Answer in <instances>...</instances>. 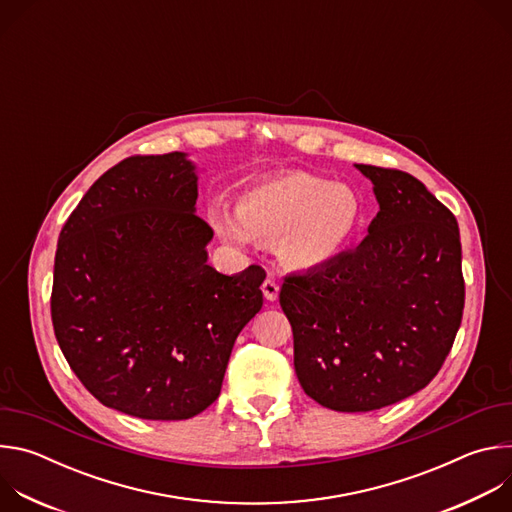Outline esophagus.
Segmentation results:
<instances>
[{
	"label": "esophagus",
	"mask_w": 512,
	"mask_h": 512,
	"mask_svg": "<svg viewBox=\"0 0 512 512\" xmlns=\"http://www.w3.org/2000/svg\"><path fill=\"white\" fill-rule=\"evenodd\" d=\"M261 289H263V296H265V300H269V302H275V300H277V294H279V283H277L273 277H267V279L263 281Z\"/></svg>",
	"instance_id": "obj_1"
}]
</instances>
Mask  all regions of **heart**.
<instances>
[{"mask_svg":"<svg viewBox=\"0 0 512 512\" xmlns=\"http://www.w3.org/2000/svg\"><path fill=\"white\" fill-rule=\"evenodd\" d=\"M362 221V202L346 184L310 174H287L245 190L237 212L210 208V223L227 243L247 245L251 237L277 241L283 263L312 269L342 251Z\"/></svg>","mask_w":512,"mask_h":512,"instance_id":"obj_1","label":"heart"}]
</instances>
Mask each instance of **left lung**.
I'll use <instances>...</instances> for the list:
<instances>
[{
  "mask_svg": "<svg viewBox=\"0 0 512 512\" xmlns=\"http://www.w3.org/2000/svg\"><path fill=\"white\" fill-rule=\"evenodd\" d=\"M356 168L379 200L369 235L320 267L285 275L279 291L302 389L344 413L421 391L454 346L466 298L452 210L407 172Z\"/></svg>",
  "mask_w": 512,
  "mask_h": 512,
  "instance_id": "obj_1",
  "label": "left lung"
}]
</instances>
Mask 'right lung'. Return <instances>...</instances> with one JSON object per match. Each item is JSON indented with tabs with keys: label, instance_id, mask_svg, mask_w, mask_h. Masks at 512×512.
I'll return each mask as SVG.
<instances>
[{
	"label": "right lung",
	"instance_id": "right-lung-1",
	"mask_svg": "<svg viewBox=\"0 0 512 512\" xmlns=\"http://www.w3.org/2000/svg\"><path fill=\"white\" fill-rule=\"evenodd\" d=\"M180 152L109 168L60 231L50 314L85 389L139 419L180 421L221 395L239 332L261 310L265 269L206 263L212 229L194 212Z\"/></svg>",
	"mask_w": 512,
	"mask_h": 512
}]
</instances>
